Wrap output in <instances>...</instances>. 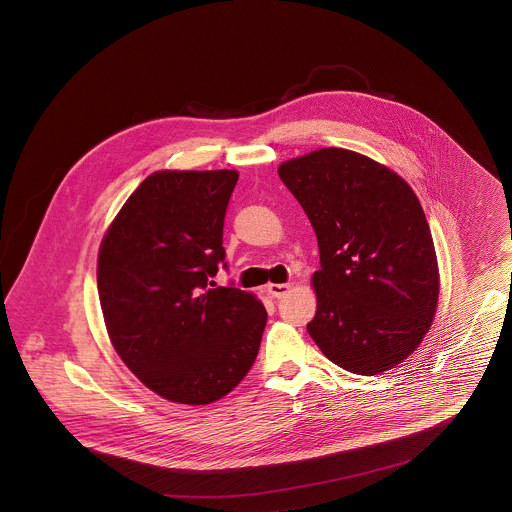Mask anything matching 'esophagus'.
Masks as SVG:
<instances>
[{
  "instance_id": "34e87169",
  "label": "esophagus",
  "mask_w": 512,
  "mask_h": 512,
  "mask_svg": "<svg viewBox=\"0 0 512 512\" xmlns=\"http://www.w3.org/2000/svg\"><path fill=\"white\" fill-rule=\"evenodd\" d=\"M292 290V286L290 284H268L267 292L272 295V297H276V299H280V297H284V295H288V292Z\"/></svg>"
}]
</instances>
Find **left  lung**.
<instances>
[{
    "mask_svg": "<svg viewBox=\"0 0 512 512\" xmlns=\"http://www.w3.org/2000/svg\"><path fill=\"white\" fill-rule=\"evenodd\" d=\"M278 174L317 234L311 338L353 374L399 365L438 307V259L418 197L388 167L341 147L286 161Z\"/></svg>",
    "mask_w": 512,
    "mask_h": 512,
    "instance_id": "1",
    "label": "left lung"
}]
</instances>
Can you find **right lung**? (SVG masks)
I'll return each mask as SVG.
<instances>
[{
  "mask_svg": "<svg viewBox=\"0 0 512 512\" xmlns=\"http://www.w3.org/2000/svg\"><path fill=\"white\" fill-rule=\"evenodd\" d=\"M236 171L153 172L126 199L98 259L113 347L142 384L184 405H209L255 363L267 311L255 295L213 286Z\"/></svg>",
  "mask_w": 512,
  "mask_h": 512,
  "instance_id": "obj_1",
  "label": "right lung"
}]
</instances>
